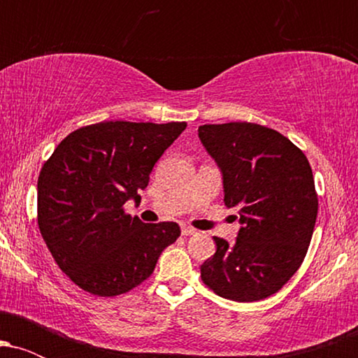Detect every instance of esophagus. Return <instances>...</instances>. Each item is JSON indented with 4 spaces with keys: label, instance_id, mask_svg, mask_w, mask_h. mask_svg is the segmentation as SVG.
<instances>
[{
    "label": "esophagus",
    "instance_id": "1",
    "mask_svg": "<svg viewBox=\"0 0 358 358\" xmlns=\"http://www.w3.org/2000/svg\"><path fill=\"white\" fill-rule=\"evenodd\" d=\"M193 234H196L195 229L188 227V225H182V236H193Z\"/></svg>",
    "mask_w": 358,
    "mask_h": 358
}]
</instances>
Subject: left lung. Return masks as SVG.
Segmentation results:
<instances>
[{
  "label": "left lung",
  "mask_w": 358,
  "mask_h": 358,
  "mask_svg": "<svg viewBox=\"0 0 358 358\" xmlns=\"http://www.w3.org/2000/svg\"><path fill=\"white\" fill-rule=\"evenodd\" d=\"M199 138L241 222L234 244L213 237L217 250L200 266L202 281L232 301L268 298L293 278L313 236L318 196L310 163L286 136L254 122L203 124Z\"/></svg>",
  "instance_id": "8db88e82"
}]
</instances>
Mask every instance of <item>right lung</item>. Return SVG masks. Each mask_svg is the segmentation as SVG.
Masks as SVG:
<instances>
[{
  "instance_id": "obj_1",
  "label": "right lung",
  "mask_w": 358,
  "mask_h": 358,
  "mask_svg": "<svg viewBox=\"0 0 358 358\" xmlns=\"http://www.w3.org/2000/svg\"><path fill=\"white\" fill-rule=\"evenodd\" d=\"M187 122L104 121L69 134L38 176V227L59 268L87 293L117 296L153 274L176 222L145 224L139 202L155 163Z\"/></svg>"
}]
</instances>
